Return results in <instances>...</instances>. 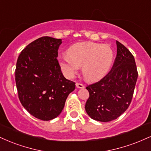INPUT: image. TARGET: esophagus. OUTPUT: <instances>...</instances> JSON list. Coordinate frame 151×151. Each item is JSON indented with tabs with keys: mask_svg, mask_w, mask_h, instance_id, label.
Wrapping results in <instances>:
<instances>
[{
	"mask_svg": "<svg viewBox=\"0 0 151 151\" xmlns=\"http://www.w3.org/2000/svg\"><path fill=\"white\" fill-rule=\"evenodd\" d=\"M76 86H77V88H84V85L83 84V83H76Z\"/></svg>",
	"mask_w": 151,
	"mask_h": 151,
	"instance_id": "esophagus-1",
	"label": "esophagus"
}]
</instances>
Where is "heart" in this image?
I'll use <instances>...</instances> for the list:
<instances>
[{
  "mask_svg": "<svg viewBox=\"0 0 151 151\" xmlns=\"http://www.w3.org/2000/svg\"><path fill=\"white\" fill-rule=\"evenodd\" d=\"M112 60L113 51L108 45L80 42L68 49V55L60 58V65L68 77H74L82 67L83 77L96 81L108 72Z\"/></svg>",
  "mask_w": 151,
  "mask_h": 151,
  "instance_id": "b5f03b06",
  "label": "heart"
}]
</instances>
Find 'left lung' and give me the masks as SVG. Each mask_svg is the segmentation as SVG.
Listing matches in <instances>:
<instances>
[{"instance_id": "8db88e82", "label": "left lung", "mask_w": 151, "mask_h": 151, "mask_svg": "<svg viewBox=\"0 0 151 151\" xmlns=\"http://www.w3.org/2000/svg\"><path fill=\"white\" fill-rule=\"evenodd\" d=\"M112 69L103 79L88 85L89 98L85 110L95 120L108 122L117 119L129 108L138 78L135 60L119 41Z\"/></svg>"}]
</instances>
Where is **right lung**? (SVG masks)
Returning <instances> with one entry per match:
<instances>
[{
    "label": "right lung",
    "instance_id": "1",
    "mask_svg": "<svg viewBox=\"0 0 151 151\" xmlns=\"http://www.w3.org/2000/svg\"><path fill=\"white\" fill-rule=\"evenodd\" d=\"M60 39L43 36L22 50L15 69L18 97L32 115L43 121L57 117L75 82L64 77L57 59Z\"/></svg>",
    "mask_w": 151,
    "mask_h": 151
}]
</instances>
